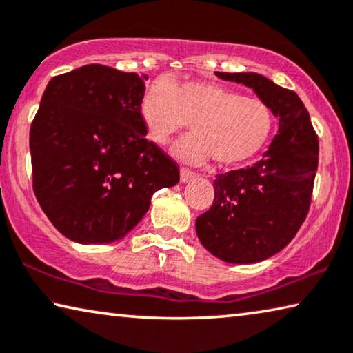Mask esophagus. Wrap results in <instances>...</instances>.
Returning a JSON list of instances; mask_svg holds the SVG:
<instances>
[{
  "instance_id": "1",
  "label": "esophagus",
  "mask_w": 353,
  "mask_h": 353,
  "mask_svg": "<svg viewBox=\"0 0 353 353\" xmlns=\"http://www.w3.org/2000/svg\"><path fill=\"white\" fill-rule=\"evenodd\" d=\"M197 175L194 172H191V170H188V168H181V172H180V180H181V183H189L191 180H194V178H196Z\"/></svg>"
}]
</instances>
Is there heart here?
<instances>
[{
  "label": "heart",
  "instance_id": "obj_1",
  "mask_svg": "<svg viewBox=\"0 0 353 353\" xmlns=\"http://www.w3.org/2000/svg\"><path fill=\"white\" fill-rule=\"evenodd\" d=\"M146 134L157 145L191 124L192 135L176 143L173 154L191 165L214 159L239 165L253 159L269 141L274 113L265 101L203 81H156L141 99Z\"/></svg>",
  "mask_w": 353,
  "mask_h": 353
}]
</instances>
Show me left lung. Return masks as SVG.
Returning a JSON list of instances; mask_svg holds the SVG:
<instances>
[{"label": "left lung", "instance_id": "obj_1", "mask_svg": "<svg viewBox=\"0 0 353 353\" xmlns=\"http://www.w3.org/2000/svg\"><path fill=\"white\" fill-rule=\"evenodd\" d=\"M214 74L253 89L279 119L277 135L263 159L216 175L213 205L196 219L197 237L213 256L231 264H253L287 247L307 216L319 139L293 90L258 73Z\"/></svg>", "mask_w": 353, "mask_h": 353}]
</instances>
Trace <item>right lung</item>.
I'll use <instances>...</instances> for the list:
<instances>
[{
    "label": "right lung",
    "instance_id": "obj_1",
    "mask_svg": "<svg viewBox=\"0 0 353 353\" xmlns=\"http://www.w3.org/2000/svg\"><path fill=\"white\" fill-rule=\"evenodd\" d=\"M148 76L85 65L49 81L30 129L33 191L49 221L76 243L124 239L151 196L180 181L140 114Z\"/></svg>",
    "mask_w": 353,
    "mask_h": 353
}]
</instances>
